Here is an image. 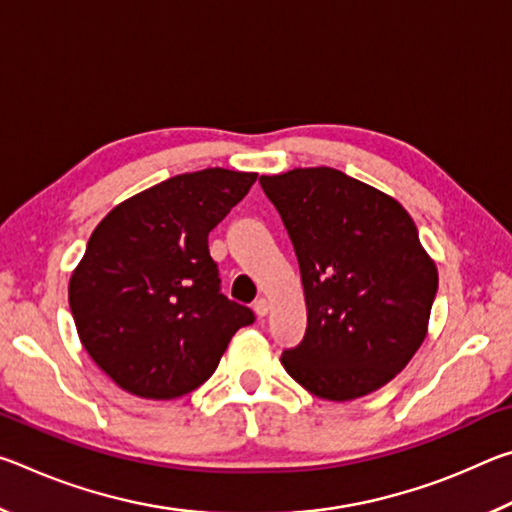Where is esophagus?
Here are the masks:
<instances>
[{
    "label": "esophagus",
    "instance_id": "obj_1",
    "mask_svg": "<svg viewBox=\"0 0 512 512\" xmlns=\"http://www.w3.org/2000/svg\"><path fill=\"white\" fill-rule=\"evenodd\" d=\"M253 309H255V314H257L259 318H266V314H268V309H271V305H268L266 298H257Z\"/></svg>",
    "mask_w": 512,
    "mask_h": 512
}]
</instances>
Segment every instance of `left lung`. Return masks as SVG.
I'll use <instances>...</instances> for the list:
<instances>
[{"mask_svg": "<svg viewBox=\"0 0 512 512\" xmlns=\"http://www.w3.org/2000/svg\"><path fill=\"white\" fill-rule=\"evenodd\" d=\"M296 250L307 332L282 366L323 400L388 384L427 336L438 271L409 212L339 169L259 178Z\"/></svg>", "mask_w": 512, "mask_h": 512, "instance_id": "left-lung-1", "label": "left lung"}]
</instances>
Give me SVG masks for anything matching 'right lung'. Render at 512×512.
<instances>
[{
    "label": "right lung",
    "instance_id": "right-lung-1",
    "mask_svg": "<svg viewBox=\"0 0 512 512\" xmlns=\"http://www.w3.org/2000/svg\"><path fill=\"white\" fill-rule=\"evenodd\" d=\"M257 173H180L110 210L69 277V309L92 361L119 388L173 400L212 377L248 307L221 293L207 235Z\"/></svg>",
    "mask_w": 512,
    "mask_h": 512
}]
</instances>
